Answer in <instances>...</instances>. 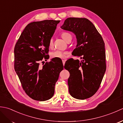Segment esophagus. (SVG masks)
<instances>
[{"label": "esophagus", "mask_w": 123, "mask_h": 123, "mask_svg": "<svg viewBox=\"0 0 123 123\" xmlns=\"http://www.w3.org/2000/svg\"><path fill=\"white\" fill-rule=\"evenodd\" d=\"M62 62H63V66H64V64H65V62H66V60H62Z\"/></svg>", "instance_id": "obj_1"}]
</instances>
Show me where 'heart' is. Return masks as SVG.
<instances>
[{"label": "heart", "instance_id": "heart-1", "mask_svg": "<svg viewBox=\"0 0 123 123\" xmlns=\"http://www.w3.org/2000/svg\"><path fill=\"white\" fill-rule=\"evenodd\" d=\"M61 37L65 41L67 42V40L69 39V38L72 37V36L70 33H67V32H64V33H62L61 34ZM49 45L50 48L53 47V41L52 39H51V40H49ZM66 55H67L66 52H62V51H59V50H56V51L52 52L51 53V57H52V58H56V59H62L65 58L66 56Z\"/></svg>", "mask_w": 123, "mask_h": 123}]
</instances>
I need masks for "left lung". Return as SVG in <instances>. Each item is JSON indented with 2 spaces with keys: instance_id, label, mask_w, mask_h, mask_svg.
<instances>
[{
  "instance_id": "obj_1",
  "label": "left lung",
  "mask_w": 123,
  "mask_h": 123,
  "mask_svg": "<svg viewBox=\"0 0 123 123\" xmlns=\"http://www.w3.org/2000/svg\"><path fill=\"white\" fill-rule=\"evenodd\" d=\"M61 28L74 34L77 44L72 54L81 59H70L65 63L64 68L70 73L69 93L78 99L90 98L98 90L106 71L103 39L95 25L86 18H68Z\"/></svg>"
}]
</instances>
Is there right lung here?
<instances>
[{
    "instance_id": "1",
    "label": "right lung",
    "mask_w": 123,
    "mask_h": 123,
    "mask_svg": "<svg viewBox=\"0 0 123 123\" xmlns=\"http://www.w3.org/2000/svg\"><path fill=\"white\" fill-rule=\"evenodd\" d=\"M60 20L34 22L25 27L14 49V68L23 89L31 98L38 101L51 99L55 85L63 69L62 60L52 59L42 68L39 62L49 59V41Z\"/></svg>"
}]
</instances>
